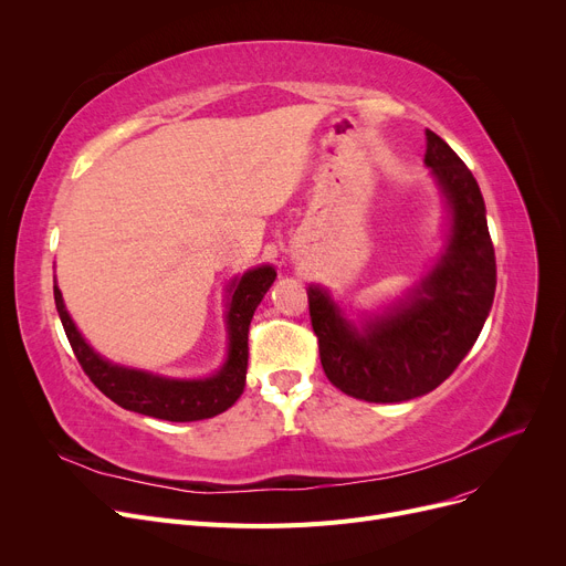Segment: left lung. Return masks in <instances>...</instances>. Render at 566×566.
Here are the masks:
<instances>
[{"mask_svg": "<svg viewBox=\"0 0 566 566\" xmlns=\"http://www.w3.org/2000/svg\"><path fill=\"white\" fill-rule=\"evenodd\" d=\"M424 163L450 199L452 235L415 298L358 333L328 293L307 289L325 376L344 395L371 403L422 397L450 378L478 342L495 295V252L478 181L433 130Z\"/></svg>", "mask_w": 566, "mask_h": 566, "instance_id": "8db88e82", "label": "left lung"}]
</instances>
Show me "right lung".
Returning <instances> with one entry per match:
<instances>
[{"mask_svg":"<svg viewBox=\"0 0 566 566\" xmlns=\"http://www.w3.org/2000/svg\"><path fill=\"white\" fill-rule=\"evenodd\" d=\"M275 282V271L271 265L254 268L241 280L233 282L231 305L227 316L229 328V355L224 367L203 380H169L151 376L146 371L126 369L103 360L77 333L71 321L62 291L54 284V305L62 318L71 348L84 374L92 378L96 388L126 410H135L148 418H158L167 422H197L216 418L235 403L243 395L245 374H248V333L250 321L256 305Z\"/></svg>","mask_w":566,"mask_h":566,"instance_id":"add662e5","label":"right lung"}]
</instances>
